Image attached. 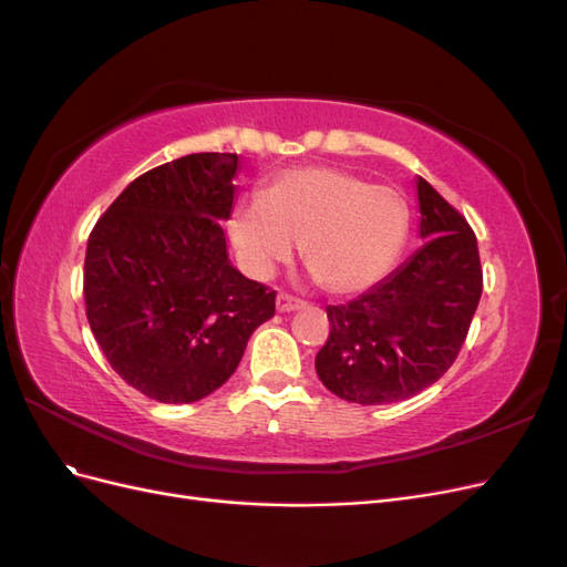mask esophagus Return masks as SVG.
Returning <instances> with one entry per match:
<instances>
[{
	"label": "esophagus",
	"mask_w": 567,
	"mask_h": 567,
	"mask_svg": "<svg viewBox=\"0 0 567 567\" xmlns=\"http://www.w3.org/2000/svg\"><path fill=\"white\" fill-rule=\"evenodd\" d=\"M305 302L302 300H298V298H293V296H286V293H279L277 296V310L279 312H296V310H300Z\"/></svg>",
	"instance_id": "1"
}]
</instances>
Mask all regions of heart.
Listing matches in <instances>:
<instances>
[{
    "label": "heart",
    "mask_w": 567,
    "mask_h": 567,
    "mask_svg": "<svg viewBox=\"0 0 567 567\" xmlns=\"http://www.w3.org/2000/svg\"><path fill=\"white\" fill-rule=\"evenodd\" d=\"M409 229L411 210L398 188L329 165L286 169L265 198L238 203L229 219L231 244L255 277H269L302 244L305 267L336 296L362 293L385 279Z\"/></svg>",
    "instance_id": "heart-1"
}]
</instances>
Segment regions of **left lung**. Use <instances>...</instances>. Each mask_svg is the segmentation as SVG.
Segmentation results:
<instances>
[{
	"label": "left lung",
	"instance_id": "1",
	"mask_svg": "<svg viewBox=\"0 0 567 567\" xmlns=\"http://www.w3.org/2000/svg\"><path fill=\"white\" fill-rule=\"evenodd\" d=\"M423 246L348 305H329L331 333L315 367L340 400L390 404L442 379L468 336L483 293L475 234L423 177Z\"/></svg>",
	"mask_w": 567,
	"mask_h": 567
}]
</instances>
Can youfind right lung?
Segmentation results:
<instances>
[{"label": "right lung", "mask_w": 567, "mask_h": 567, "mask_svg": "<svg viewBox=\"0 0 567 567\" xmlns=\"http://www.w3.org/2000/svg\"><path fill=\"white\" fill-rule=\"evenodd\" d=\"M236 153H192L136 177L96 221L84 305L113 371L165 404L208 398L274 317L277 293L229 262Z\"/></svg>", "instance_id": "obj_1"}]
</instances>
